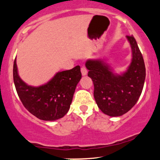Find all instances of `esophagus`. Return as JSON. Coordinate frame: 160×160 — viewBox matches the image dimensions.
I'll list each match as a JSON object with an SVG mask.
<instances>
[{"label": "esophagus", "mask_w": 160, "mask_h": 160, "mask_svg": "<svg viewBox=\"0 0 160 160\" xmlns=\"http://www.w3.org/2000/svg\"><path fill=\"white\" fill-rule=\"evenodd\" d=\"M80 71H81V74L82 76H85V75L87 74V69H86L84 66H82Z\"/></svg>", "instance_id": "1"}]
</instances>
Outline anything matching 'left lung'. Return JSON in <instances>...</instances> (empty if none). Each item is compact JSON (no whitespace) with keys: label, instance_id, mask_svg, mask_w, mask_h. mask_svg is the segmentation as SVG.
Wrapping results in <instances>:
<instances>
[{"label":"left lung","instance_id":"obj_1","mask_svg":"<svg viewBox=\"0 0 160 160\" xmlns=\"http://www.w3.org/2000/svg\"><path fill=\"white\" fill-rule=\"evenodd\" d=\"M132 48V58L127 71L114 74L109 65L102 59L86 62L88 76L94 84V98L104 113L119 117L127 113L136 104L144 87L146 69L137 42L133 36H126Z\"/></svg>","mask_w":160,"mask_h":160}]
</instances>
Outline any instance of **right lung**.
<instances>
[{
    "instance_id": "right-lung-1",
    "label": "right lung",
    "mask_w": 160,
    "mask_h": 160,
    "mask_svg": "<svg viewBox=\"0 0 160 160\" xmlns=\"http://www.w3.org/2000/svg\"><path fill=\"white\" fill-rule=\"evenodd\" d=\"M80 66L58 72L47 83L38 87L27 85L13 64V81L22 103L32 114L46 121L62 118L68 111L76 86L81 79Z\"/></svg>"
}]
</instances>
